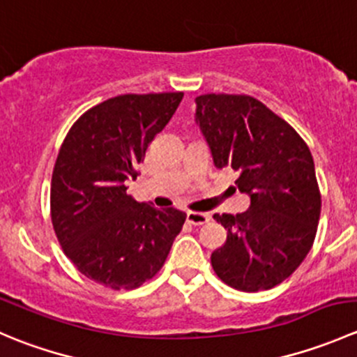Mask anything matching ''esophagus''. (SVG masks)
<instances>
[{
  "label": "esophagus",
  "instance_id": "esophagus-1",
  "mask_svg": "<svg viewBox=\"0 0 357 357\" xmlns=\"http://www.w3.org/2000/svg\"><path fill=\"white\" fill-rule=\"evenodd\" d=\"M186 219H188L190 225H195V226H202L205 222L211 221V215L205 214V212H195V211H188L186 212Z\"/></svg>",
  "mask_w": 357,
  "mask_h": 357
}]
</instances>
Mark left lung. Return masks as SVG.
Here are the masks:
<instances>
[{"label":"left lung","instance_id":"8db88e82","mask_svg":"<svg viewBox=\"0 0 357 357\" xmlns=\"http://www.w3.org/2000/svg\"><path fill=\"white\" fill-rule=\"evenodd\" d=\"M197 122L218 167L238 172L250 197L242 214H214L226 242L212 252L215 275L236 290H269L301 266L318 231L321 193L309 146L248 95L197 96Z\"/></svg>","mask_w":357,"mask_h":357}]
</instances>
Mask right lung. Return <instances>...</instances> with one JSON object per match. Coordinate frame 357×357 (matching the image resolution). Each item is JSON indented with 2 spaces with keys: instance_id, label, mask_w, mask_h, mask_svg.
I'll list each match as a JSON object with an SVG mask.
<instances>
[{
  "instance_id": "1",
  "label": "right lung",
  "mask_w": 357,
  "mask_h": 357,
  "mask_svg": "<svg viewBox=\"0 0 357 357\" xmlns=\"http://www.w3.org/2000/svg\"><path fill=\"white\" fill-rule=\"evenodd\" d=\"M185 93L119 95L86 110L60 146L50 190L55 235L79 273L132 290L164 266L186 214L128 195L126 179Z\"/></svg>"
}]
</instances>
